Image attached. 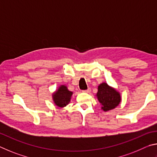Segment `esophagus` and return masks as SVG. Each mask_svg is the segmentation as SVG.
<instances>
[{
	"label": "esophagus",
	"instance_id": "34e87169",
	"mask_svg": "<svg viewBox=\"0 0 157 157\" xmlns=\"http://www.w3.org/2000/svg\"><path fill=\"white\" fill-rule=\"evenodd\" d=\"M83 92H86V93H90V92H91V89L90 88H88L87 90H83V91H82Z\"/></svg>",
	"mask_w": 157,
	"mask_h": 157
}]
</instances>
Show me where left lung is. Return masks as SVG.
<instances>
[{
    "instance_id": "obj_1",
    "label": "left lung",
    "mask_w": 157,
    "mask_h": 157,
    "mask_svg": "<svg viewBox=\"0 0 157 157\" xmlns=\"http://www.w3.org/2000/svg\"><path fill=\"white\" fill-rule=\"evenodd\" d=\"M96 96L104 112L114 109L121 101L120 93L106 83H101L98 86V92Z\"/></svg>"
}]
</instances>
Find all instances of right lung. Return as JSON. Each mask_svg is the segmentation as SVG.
I'll return each mask as SVG.
<instances>
[{
	"instance_id": "right-lung-1",
	"label": "right lung",
	"mask_w": 157,
	"mask_h": 157,
	"mask_svg": "<svg viewBox=\"0 0 157 157\" xmlns=\"http://www.w3.org/2000/svg\"><path fill=\"white\" fill-rule=\"evenodd\" d=\"M72 94L73 92L70 91L67 86L61 85L52 94V99L55 105L59 108H64L70 102Z\"/></svg>"
}]
</instances>
